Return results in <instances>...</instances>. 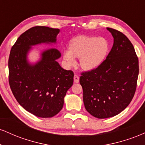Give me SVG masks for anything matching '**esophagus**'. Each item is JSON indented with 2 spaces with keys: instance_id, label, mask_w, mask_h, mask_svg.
<instances>
[{
  "instance_id": "34e87169",
  "label": "esophagus",
  "mask_w": 145,
  "mask_h": 145,
  "mask_svg": "<svg viewBox=\"0 0 145 145\" xmlns=\"http://www.w3.org/2000/svg\"><path fill=\"white\" fill-rule=\"evenodd\" d=\"M79 80H80V78L78 76H77V75L75 74L74 76V81L75 83H78L79 82Z\"/></svg>"
}]
</instances>
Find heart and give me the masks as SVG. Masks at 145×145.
<instances>
[{
  "label": "heart",
  "mask_w": 145,
  "mask_h": 145,
  "mask_svg": "<svg viewBox=\"0 0 145 145\" xmlns=\"http://www.w3.org/2000/svg\"><path fill=\"white\" fill-rule=\"evenodd\" d=\"M67 52L63 59L68 66L74 65V59H79V67L86 72L95 71L102 65L108 55L110 45L104 37L80 35L69 41Z\"/></svg>",
  "instance_id": "obj_1"
}]
</instances>
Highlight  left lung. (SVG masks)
<instances>
[{"mask_svg":"<svg viewBox=\"0 0 145 145\" xmlns=\"http://www.w3.org/2000/svg\"><path fill=\"white\" fill-rule=\"evenodd\" d=\"M107 30L114 38L107 59L98 69L80 78L85 108L98 119L112 117L126 108L135 93L139 73L131 41L115 29Z\"/></svg>","mask_w":145,"mask_h":145,"instance_id":"left-lung-1","label":"left lung"}]
</instances>
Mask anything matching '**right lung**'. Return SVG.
<instances>
[{"mask_svg": "<svg viewBox=\"0 0 145 145\" xmlns=\"http://www.w3.org/2000/svg\"><path fill=\"white\" fill-rule=\"evenodd\" d=\"M59 29L35 26L18 37L10 52L9 82L16 100L36 116L50 118L57 114L64 97L74 82V73L61 67L56 60L61 54L56 48L40 52V58L30 62L33 46L56 44Z\"/></svg>", "mask_w": 145, "mask_h": 145, "instance_id": "1", "label": "right lung"}]
</instances>
